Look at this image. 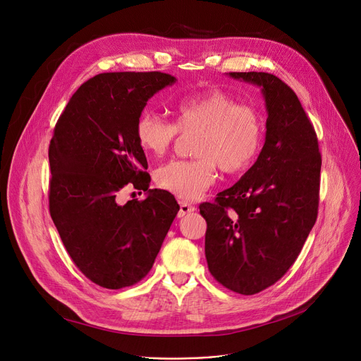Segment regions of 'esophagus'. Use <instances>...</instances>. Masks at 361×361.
<instances>
[{
  "label": "esophagus",
  "mask_w": 361,
  "mask_h": 361,
  "mask_svg": "<svg viewBox=\"0 0 361 361\" xmlns=\"http://www.w3.org/2000/svg\"><path fill=\"white\" fill-rule=\"evenodd\" d=\"M194 210H195V207H194V206H191L190 203H187V202H180V210H178V217H184V216H187V214L192 213Z\"/></svg>",
  "instance_id": "34e87169"
}]
</instances>
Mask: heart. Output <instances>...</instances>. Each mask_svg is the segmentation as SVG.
Returning <instances> with one entry per match:
<instances>
[{
  "label": "heart",
  "instance_id": "b5f03b06",
  "mask_svg": "<svg viewBox=\"0 0 361 361\" xmlns=\"http://www.w3.org/2000/svg\"><path fill=\"white\" fill-rule=\"evenodd\" d=\"M174 123L144 111L135 122V138L145 154L159 157L178 134L195 133L191 159H171L155 171V183L183 200H194L216 178V167L228 176L246 171L264 147L260 112L220 89L185 94L174 105Z\"/></svg>",
  "mask_w": 361,
  "mask_h": 361
}]
</instances>
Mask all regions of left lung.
Listing matches in <instances>:
<instances>
[{
	"instance_id": "1",
	"label": "left lung",
	"mask_w": 361,
	"mask_h": 361,
	"mask_svg": "<svg viewBox=\"0 0 361 361\" xmlns=\"http://www.w3.org/2000/svg\"><path fill=\"white\" fill-rule=\"evenodd\" d=\"M228 76L262 87L267 138L256 162L214 203H202L206 259L224 288L253 295L279 281L297 260L319 202L321 154L298 96L264 72Z\"/></svg>"
}]
</instances>
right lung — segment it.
<instances>
[{
  "label": "right lung",
  "instance_id": "obj_1",
  "mask_svg": "<svg viewBox=\"0 0 361 361\" xmlns=\"http://www.w3.org/2000/svg\"><path fill=\"white\" fill-rule=\"evenodd\" d=\"M161 72L96 75L71 97L49 147V209L79 271L96 285L121 289L151 271L180 206L166 190H149L135 122L149 97L173 85ZM125 186L144 201L117 204Z\"/></svg>",
  "mask_w": 361,
  "mask_h": 361
}]
</instances>
